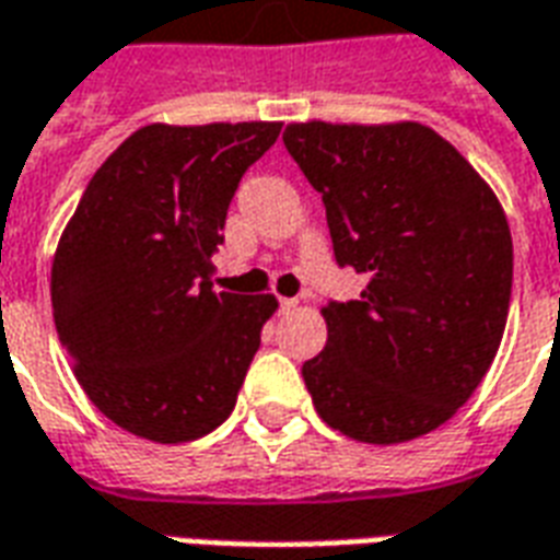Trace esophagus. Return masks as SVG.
<instances>
[{"instance_id":"34e87169","label":"esophagus","mask_w":560,"mask_h":560,"mask_svg":"<svg viewBox=\"0 0 560 560\" xmlns=\"http://www.w3.org/2000/svg\"><path fill=\"white\" fill-rule=\"evenodd\" d=\"M296 305H300V300H291V296H284V300H281V312H293Z\"/></svg>"}]
</instances>
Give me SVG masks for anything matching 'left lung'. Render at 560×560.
<instances>
[{"label": "left lung", "mask_w": 560, "mask_h": 560, "mask_svg": "<svg viewBox=\"0 0 560 560\" xmlns=\"http://www.w3.org/2000/svg\"><path fill=\"white\" fill-rule=\"evenodd\" d=\"M284 147L324 195L360 300L320 308L327 348L303 365L315 411L363 444L434 432L470 399L506 327L504 207L453 143L420 122H291Z\"/></svg>", "instance_id": "1"}]
</instances>
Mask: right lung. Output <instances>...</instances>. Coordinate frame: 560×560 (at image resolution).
Here are the masks:
<instances>
[{
	"label": "right lung",
	"instance_id": "obj_1",
	"mask_svg": "<svg viewBox=\"0 0 560 560\" xmlns=\"http://www.w3.org/2000/svg\"><path fill=\"white\" fill-rule=\"evenodd\" d=\"M281 122H152L95 171L59 236L54 320L80 387L119 429L185 444L228 420L272 293L212 288L243 173Z\"/></svg>",
	"mask_w": 560,
	"mask_h": 560
}]
</instances>
